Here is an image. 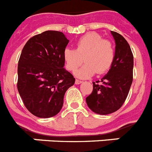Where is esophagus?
Masks as SVG:
<instances>
[{"label": "esophagus", "instance_id": "esophagus-1", "mask_svg": "<svg viewBox=\"0 0 152 152\" xmlns=\"http://www.w3.org/2000/svg\"><path fill=\"white\" fill-rule=\"evenodd\" d=\"M80 83H82V81H81V80H77V79H76V80H75V84H80Z\"/></svg>", "mask_w": 152, "mask_h": 152}]
</instances>
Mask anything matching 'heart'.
I'll use <instances>...</instances> for the list:
<instances>
[{
    "label": "heart",
    "instance_id": "b5f03b06",
    "mask_svg": "<svg viewBox=\"0 0 152 152\" xmlns=\"http://www.w3.org/2000/svg\"><path fill=\"white\" fill-rule=\"evenodd\" d=\"M75 50L66 49L63 52V58L66 68L74 72L82 64H85L75 72L80 78H88L95 73L103 74L110 68L115 51L110 40L103 39L96 33H90L80 37L77 41Z\"/></svg>",
    "mask_w": 152,
    "mask_h": 152
}]
</instances>
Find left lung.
Returning a JSON list of instances; mask_svg holds the SVG:
<instances>
[{"mask_svg":"<svg viewBox=\"0 0 152 152\" xmlns=\"http://www.w3.org/2000/svg\"><path fill=\"white\" fill-rule=\"evenodd\" d=\"M116 43L115 57L108 73L93 82V91L86 98L93 112L107 115L116 112L123 106L128 96L133 79V55L123 36L111 31Z\"/></svg>","mask_w":152,"mask_h":152,"instance_id":"1","label":"left lung"}]
</instances>
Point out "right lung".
Segmentation results:
<instances>
[{
  "instance_id": "add662e5",
  "label": "right lung",
  "mask_w": 152,
  "mask_h": 152,
  "mask_svg": "<svg viewBox=\"0 0 152 152\" xmlns=\"http://www.w3.org/2000/svg\"><path fill=\"white\" fill-rule=\"evenodd\" d=\"M68 42L61 32L45 31L29 39L21 52L17 89L25 107L37 117L57 115L64 94L75 84L73 75L64 68Z\"/></svg>"
}]
</instances>
